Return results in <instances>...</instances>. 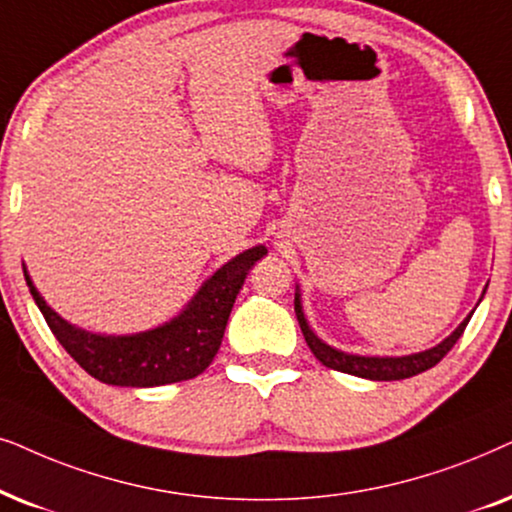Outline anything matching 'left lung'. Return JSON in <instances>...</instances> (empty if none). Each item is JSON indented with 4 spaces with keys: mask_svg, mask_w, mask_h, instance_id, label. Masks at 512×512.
<instances>
[{
    "mask_svg": "<svg viewBox=\"0 0 512 512\" xmlns=\"http://www.w3.org/2000/svg\"><path fill=\"white\" fill-rule=\"evenodd\" d=\"M295 313H297L299 327H302V335L306 339V344H309L311 353L320 360V363H323L325 367H330V370L346 372V374H353V377L374 379V381L407 379V377H414V374L431 370L433 365H438L440 360L445 358L449 351H452V346L459 342V337L463 335V330H466L470 316H473V313H470V316L463 320L459 327H456V330L445 339V342L433 346V349H428L424 353H414V356H403V358H365V356H351V353L337 351V349H332V346L320 342V339L311 332V327L306 325L302 304H299V295H295Z\"/></svg>",
    "mask_w": 512,
    "mask_h": 512,
    "instance_id": "obj_1",
    "label": "left lung"
}]
</instances>
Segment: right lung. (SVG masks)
<instances>
[{
  "mask_svg": "<svg viewBox=\"0 0 512 512\" xmlns=\"http://www.w3.org/2000/svg\"><path fill=\"white\" fill-rule=\"evenodd\" d=\"M267 255L264 245L250 248L224 264L199 290L180 316L156 330L131 337H102L65 323L39 295L30 276L32 299L44 313L46 325L63 349L102 384L112 386H163L199 377L220 349L231 306L252 264Z\"/></svg>",
  "mask_w": 512,
  "mask_h": 512,
  "instance_id": "add662e5",
  "label": "right lung"
}]
</instances>
